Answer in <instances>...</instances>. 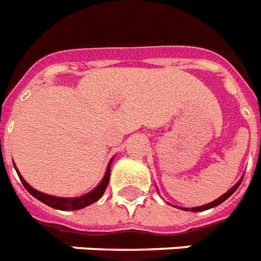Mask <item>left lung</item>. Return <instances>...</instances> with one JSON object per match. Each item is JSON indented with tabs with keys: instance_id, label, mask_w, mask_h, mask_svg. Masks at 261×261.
<instances>
[{
	"instance_id": "obj_1",
	"label": "left lung",
	"mask_w": 261,
	"mask_h": 261,
	"mask_svg": "<svg viewBox=\"0 0 261 261\" xmlns=\"http://www.w3.org/2000/svg\"><path fill=\"white\" fill-rule=\"evenodd\" d=\"M241 180H243V179H241ZM241 180H240L239 183H236V185H234V186H233L232 189L229 190L228 193H225L224 195H222V197H220V198H218V199H216V201L210 202V203H207V205L199 206V207H193V209H190V210H191V212H202V210H207V209H212V207H214V206H218V205H220V203H222V202H224V201H226V199H228V198L230 197V195H232V194L234 193V191H236L237 189H239V186H240V185H241ZM186 210H189V209H186Z\"/></svg>"
}]
</instances>
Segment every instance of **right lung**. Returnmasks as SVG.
<instances>
[{"mask_svg": "<svg viewBox=\"0 0 261 261\" xmlns=\"http://www.w3.org/2000/svg\"><path fill=\"white\" fill-rule=\"evenodd\" d=\"M17 171V170H16ZM18 178L21 180L22 186L27 189L31 195L39 199L40 202L45 203L47 206H51L54 209H59V210H79L82 209V207H86V206L91 205V203H94L97 202L99 198L103 195L105 193L106 187H108V183H109V178H110V163L108 166V170H106V174L103 176V179L101 180V183L95 187L93 191H90L86 195H82V197L78 198H59V197H52V195H48V194H43L40 191H37V190L32 189V187L29 186L28 183L25 182L24 178H22L20 172L17 171Z\"/></svg>", "mask_w": 261, "mask_h": 261, "instance_id": "right-lung-1", "label": "right lung"}]
</instances>
